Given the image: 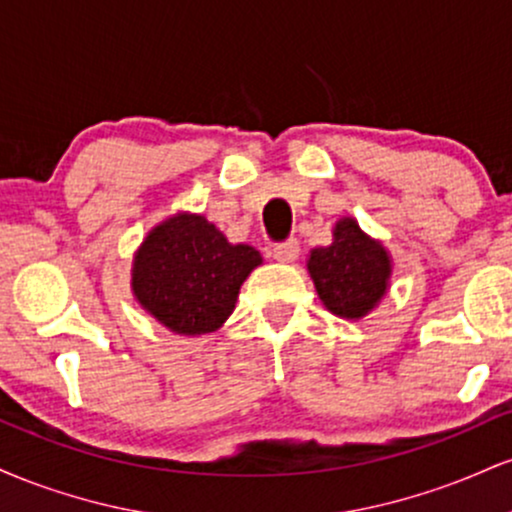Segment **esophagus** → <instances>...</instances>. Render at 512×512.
Wrapping results in <instances>:
<instances>
[{"instance_id":"1","label":"esophagus","mask_w":512,"mask_h":512,"mask_svg":"<svg viewBox=\"0 0 512 512\" xmlns=\"http://www.w3.org/2000/svg\"><path fill=\"white\" fill-rule=\"evenodd\" d=\"M301 252V245H298L296 238L284 240V243H276L272 248V257L276 262H293Z\"/></svg>"}]
</instances>
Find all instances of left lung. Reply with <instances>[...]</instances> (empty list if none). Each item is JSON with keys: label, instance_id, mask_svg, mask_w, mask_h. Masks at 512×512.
Wrapping results in <instances>:
<instances>
[{"label": "left lung", "instance_id": "left-lung-1", "mask_svg": "<svg viewBox=\"0 0 512 512\" xmlns=\"http://www.w3.org/2000/svg\"><path fill=\"white\" fill-rule=\"evenodd\" d=\"M308 272L327 310L356 320L385 296L392 269L383 245L370 240L354 219H342L330 248L310 252Z\"/></svg>", "mask_w": 512, "mask_h": 512}]
</instances>
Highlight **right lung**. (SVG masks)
I'll list each match as a JSON object with an SVG mask.
<instances>
[{"label": "right lung", "instance_id": "1", "mask_svg": "<svg viewBox=\"0 0 512 512\" xmlns=\"http://www.w3.org/2000/svg\"><path fill=\"white\" fill-rule=\"evenodd\" d=\"M257 264L255 248L231 245L204 216L178 214L146 236L134 257L132 289L170 332L195 337L226 322Z\"/></svg>", "mask_w": 512, "mask_h": 512}]
</instances>
